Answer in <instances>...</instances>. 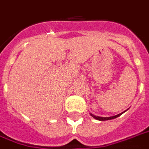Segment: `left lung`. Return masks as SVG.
I'll list each match as a JSON object with an SVG mask.
<instances>
[{
	"label": "left lung",
	"mask_w": 149,
	"mask_h": 149,
	"mask_svg": "<svg viewBox=\"0 0 149 149\" xmlns=\"http://www.w3.org/2000/svg\"><path fill=\"white\" fill-rule=\"evenodd\" d=\"M125 111H124L123 113H124ZM123 113H119L118 115H116V116H109V117H102V116H95V115H93V114L90 113V115L93 116V118H95V120H112V119H115L116 117H118L119 116H120Z\"/></svg>",
	"instance_id": "8db88e82"
}]
</instances>
